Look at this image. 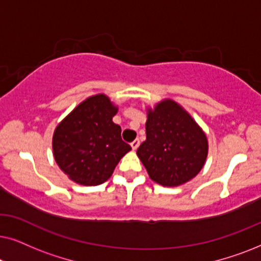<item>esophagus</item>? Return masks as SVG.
<instances>
[{
	"instance_id": "1",
	"label": "esophagus",
	"mask_w": 261,
	"mask_h": 261,
	"mask_svg": "<svg viewBox=\"0 0 261 261\" xmlns=\"http://www.w3.org/2000/svg\"><path fill=\"white\" fill-rule=\"evenodd\" d=\"M139 145H140V141H139V139H135L134 141H132V142H130V146H132V148H133L134 151H135V149H137V148L139 147Z\"/></svg>"
}]
</instances>
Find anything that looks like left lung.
Here are the masks:
<instances>
[{
	"label": "left lung",
	"mask_w": 261,
	"mask_h": 261,
	"mask_svg": "<svg viewBox=\"0 0 261 261\" xmlns=\"http://www.w3.org/2000/svg\"><path fill=\"white\" fill-rule=\"evenodd\" d=\"M208 148L204 132L173 99L147 108L146 140L137 154L155 183L178 187L191 180L204 166Z\"/></svg>",
	"instance_id": "1"
}]
</instances>
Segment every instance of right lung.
I'll return each instance as SVG.
<instances>
[{
	"instance_id": "add662e5",
	"label": "right lung",
	"mask_w": 261,
	"mask_h": 261,
	"mask_svg": "<svg viewBox=\"0 0 261 261\" xmlns=\"http://www.w3.org/2000/svg\"><path fill=\"white\" fill-rule=\"evenodd\" d=\"M117 106L105 94L81 102L56 127L53 155L60 170L74 183L95 187L112 177L120 159L132 147L113 122Z\"/></svg>"
}]
</instances>
